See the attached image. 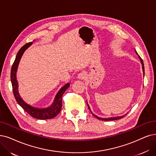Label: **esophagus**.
Here are the masks:
<instances>
[{"label": "esophagus", "instance_id": "1", "mask_svg": "<svg viewBox=\"0 0 156 156\" xmlns=\"http://www.w3.org/2000/svg\"><path fill=\"white\" fill-rule=\"evenodd\" d=\"M86 78V74L85 72H82L78 74L77 79L79 80H84Z\"/></svg>", "mask_w": 156, "mask_h": 156}]
</instances>
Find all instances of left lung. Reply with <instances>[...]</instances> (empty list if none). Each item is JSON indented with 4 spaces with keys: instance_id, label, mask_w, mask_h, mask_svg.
I'll use <instances>...</instances> for the list:
<instances>
[{
    "instance_id": "obj_1",
    "label": "left lung",
    "mask_w": 156,
    "mask_h": 156,
    "mask_svg": "<svg viewBox=\"0 0 156 156\" xmlns=\"http://www.w3.org/2000/svg\"><path fill=\"white\" fill-rule=\"evenodd\" d=\"M139 58H140V60H141V64H142V68H143V75H145V69H144V65H143V60H142V59L139 56ZM87 105H88V108H89V109H90V112L91 113H92V115L94 116L95 118H97V119H98V120H104V121H111V120H119V119H121V118H123L124 116H126L127 115V114L126 115H123V116H116V117H111V118H100V117H98V116H97V115H94L93 114L92 112H91V109H90V107H89V105H88V103H87Z\"/></svg>"
}]
</instances>
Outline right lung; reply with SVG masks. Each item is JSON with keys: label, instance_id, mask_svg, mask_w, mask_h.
<instances>
[{"label": "right lung", "instance_id": "1", "mask_svg": "<svg viewBox=\"0 0 156 156\" xmlns=\"http://www.w3.org/2000/svg\"><path fill=\"white\" fill-rule=\"evenodd\" d=\"M32 43L33 42L27 43L19 50V51L17 53L14 63L13 65H12L11 70V81L12 84V87H13V94L17 103L32 117L40 120L51 119V118H54L55 116H57L60 113L62 108V97H63V93L65 92L66 89L69 88L70 84L67 83L63 87H62L57 93L56 96H55L53 104L51 106H50L48 108H34L27 104L23 101L22 98L20 97L19 93L18 92V83L16 78V73L17 70L18 65L19 64L22 55H23L25 51H26L29 46L32 45Z\"/></svg>", "mask_w": 156, "mask_h": 156}]
</instances>
